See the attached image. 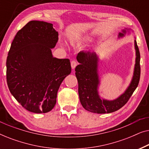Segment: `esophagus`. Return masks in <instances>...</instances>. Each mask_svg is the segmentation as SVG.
Instances as JSON below:
<instances>
[{"mask_svg":"<svg viewBox=\"0 0 149 149\" xmlns=\"http://www.w3.org/2000/svg\"><path fill=\"white\" fill-rule=\"evenodd\" d=\"M70 64H71V67H72V69H74V68H75V67L77 66V63L76 61H74V60H72V62H71Z\"/></svg>","mask_w":149,"mask_h":149,"instance_id":"obj_1","label":"esophagus"}]
</instances>
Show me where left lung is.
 Segmentation results:
<instances>
[{"label":"left lung","mask_w":149,"mask_h":149,"mask_svg":"<svg viewBox=\"0 0 149 149\" xmlns=\"http://www.w3.org/2000/svg\"><path fill=\"white\" fill-rule=\"evenodd\" d=\"M126 30L130 29L125 28L119 32V38L125 36ZM134 45L136 58L132 81L125 92L113 100L102 99L99 95L97 91L100 84L97 73L98 57L96 54L89 51H81L79 53L77 60L80 64L75 68V74L79 83V99L85 110L98 114L111 113L120 109L127 102L138 87L140 77V54L136 40H134Z\"/></svg>","instance_id":"left-lung-1"}]
</instances>
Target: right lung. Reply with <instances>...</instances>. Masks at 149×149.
Masks as SVG:
<instances>
[{"mask_svg": "<svg viewBox=\"0 0 149 149\" xmlns=\"http://www.w3.org/2000/svg\"><path fill=\"white\" fill-rule=\"evenodd\" d=\"M58 40L53 24L30 21L17 32L7 58L10 92L27 111L46 113L56 104L57 93L71 72L69 59L54 58Z\"/></svg>", "mask_w": 149, "mask_h": 149, "instance_id": "1", "label": "right lung"}]
</instances>
